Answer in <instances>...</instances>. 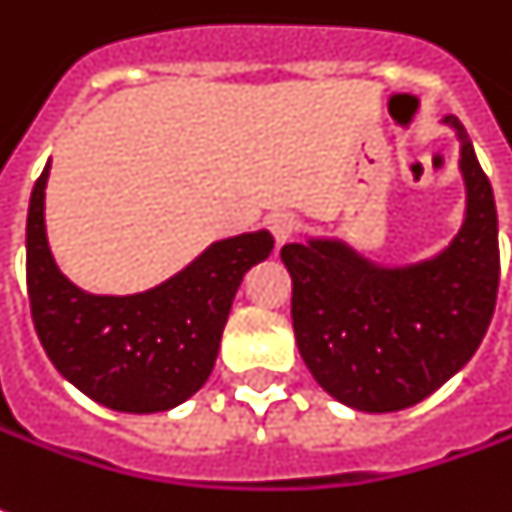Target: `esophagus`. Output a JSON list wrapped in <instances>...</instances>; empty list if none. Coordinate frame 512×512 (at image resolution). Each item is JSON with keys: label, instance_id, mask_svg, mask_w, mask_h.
<instances>
[{"label": "esophagus", "instance_id": "obj_1", "mask_svg": "<svg viewBox=\"0 0 512 512\" xmlns=\"http://www.w3.org/2000/svg\"><path fill=\"white\" fill-rule=\"evenodd\" d=\"M267 228L273 233L276 245H284V242H290L296 236L298 219L293 214H287V211H279V214L267 216Z\"/></svg>", "mask_w": 512, "mask_h": 512}]
</instances>
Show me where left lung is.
I'll return each instance as SVG.
<instances>
[{
  "label": "left lung",
  "mask_w": 512,
  "mask_h": 512,
  "mask_svg": "<svg viewBox=\"0 0 512 512\" xmlns=\"http://www.w3.org/2000/svg\"><path fill=\"white\" fill-rule=\"evenodd\" d=\"M468 208L440 256L377 267L338 239L284 245L293 329L312 377L344 406L383 414L434 394L479 349L499 293V219L488 174L462 123Z\"/></svg>",
  "instance_id": "1"
}]
</instances>
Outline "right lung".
Segmentation results:
<instances>
[{"instance_id": "add662e5", "label": "right lung", "mask_w": 512, "mask_h": 512, "mask_svg": "<svg viewBox=\"0 0 512 512\" xmlns=\"http://www.w3.org/2000/svg\"><path fill=\"white\" fill-rule=\"evenodd\" d=\"M27 211V296L39 341L61 375L95 403L129 414L180 406L216 363L233 296L273 250L267 231L214 242L202 256L137 296H92L75 287L47 245L44 188Z\"/></svg>"}]
</instances>
